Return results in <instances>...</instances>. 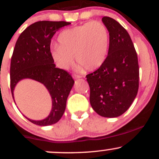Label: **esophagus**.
Returning a JSON list of instances; mask_svg holds the SVG:
<instances>
[{"label": "esophagus", "instance_id": "obj_1", "mask_svg": "<svg viewBox=\"0 0 159 159\" xmlns=\"http://www.w3.org/2000/svg\"><path fill=\"white\" fill-rule=\"evenodd\" d=\"M81 78V76H79V75H75L73 76V78H74V79H75V80L79 79V78Z\"/></svg>", "mask_w": 159, "mask_h": 159}]
</instances>
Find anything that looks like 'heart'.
<instances>
[{
	"instance_id": "1",
	"label": "heart",
	"mask_w": 159,
	"mask_h": 159,
	"mask_svg": "<svg viewBox=\"0 0 159 159\" xmlns=\"http://www.w3.org/2000/svg\"><path fill=\"white\" fill-rule=\"evenodd\" d=\"M60 45L51 47L50 54L55 65L68 70L74 63L76 71L84 72L96 70L106 61L110 47L108 29L99 21H90L66 29L60 34Z\"/></svg>"
}]
</instances>
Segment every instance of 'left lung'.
Instances as JSON below:
<instances>
[{"mask_svg": "<svg viewBox=\"0 0 159 159\" xmlns=\"http://www.w3.org/2000/svg\"><path fill=\"white\" fill-rule=\"evenodd\" d=\"M110 34L106 61L87 75L93 109L104 117H117L126 111L135 98L139 86V66L130 36L112 18L102 19Z\"/></svg>", "mask_w": 159, "mask_h": 159, "instance_id": "1", "label": "left lung"}]
</instances>
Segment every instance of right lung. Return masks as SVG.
<instances>
[{"mask_svg": "<svg viewBox=\"0 0 159 159\" xmlns=\"http://www.w3.org/2000/svg\"><path fill=\"white\" fill-rule=\"evenodd\" d=\"M70 24L50 21L32 24L21 33L13 50L10 64V87L13 99L16 86L24 79L39 82L52 97V110L46 118L34 120L24 115L29 121L40 126L53 125L61 120L74 85L72 76L65 70L56 68L50 54L53 36L58 30Z\"/></svg>", "mask_w": 159, "mask_h": 159, "instance_id": "add662e5", "label": "right lung"}]
</instances>
